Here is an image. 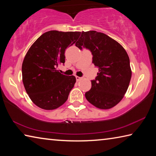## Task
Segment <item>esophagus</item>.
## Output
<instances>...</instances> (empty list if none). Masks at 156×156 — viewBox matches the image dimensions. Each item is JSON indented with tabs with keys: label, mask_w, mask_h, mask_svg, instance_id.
<instances>
[{
	"label": "esophagus",
	"mask_w": 156,
	"mask_h": 156,
	"mask_svg": "<svg viewBox=\"0 0 156 156\" xmlns=\"http://www.w3.org/2000/svg\"><path fill=\"white\" fill-rule=\"evenodd\" d=\"M76 80H77V81H79V80H81L82 78H80V77H79V76H76Z\"/></svg>",
	"instance_id": "obj_1"
}]
</instances>
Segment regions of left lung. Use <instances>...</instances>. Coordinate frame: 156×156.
<instances>
[{
	"instance_id": "left-lung-1",
	"label": "left lung",
	"mask_w": 156,
	"mask_h": 156,
	"mask_svg": "<svg viewBox=\"0 0 156 156\" xmlns=\"http://www.w3.org/2000/svg\"><path fill=\"white\" fill-rule=\"evenodd\" d=\"M76 46L89 49L94 63L98 67L86 99L98 109H109L119 103L129 87L131 78L127 53L117 41L96 31H82Z\"/></svg>"
}]
</instances>
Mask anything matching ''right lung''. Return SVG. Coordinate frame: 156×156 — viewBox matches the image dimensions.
<instances>
[{
    "label": "right lung",
    "mask_w": 156,
    "mask_h": 156,
    "mask_svg": "<svg viewBox=\"0 0 156 156\" xmlns=\"http://www.w3.org/2000/svg\"><path fill=\"white\" fill-rule=\"evenodd\" d=\"M80 31H49L29 49L22 65L23 83L34 104L53 110L67 101L74 87V76H65L56 69L65 62V52L78 40Z\"/></svg>",
    "instance_id": "right-lung-1"
}]
</instances>
